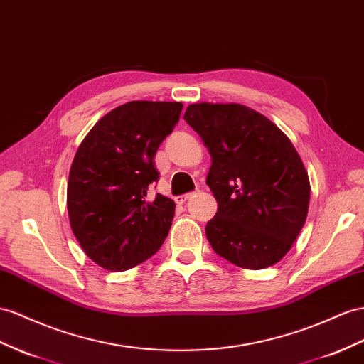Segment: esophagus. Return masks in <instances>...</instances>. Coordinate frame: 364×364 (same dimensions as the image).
<instances>
[{
    "label": "esophagus",
    "mask_w": 364,
    "mask_h": 364,
    "mask_svg": "<svg viewBox=\"0 0 364 364\" xmlns=\"http://www.w3.org/2000/svg\"><path fill=\"white\" fill-rule=\"evenodd\" d=\"M195 195V192H189V193H183V195H180V197H176L175 198V201L178 203V204H184L186 201H189L192 197Z\"/></svg>",
    "instance_id": "esophagus-1"
}]
</instances>
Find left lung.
I'll return each mask as SVG.
<instances>
[{"label":"left lung","instance_id":"left-lung-1","mask_svg":"<svg viewBox=\"0 0 364 364\" xmlns=\"http://www.w3.org/2000/svg\"><path fill=\"white\" fill-rule=\"evenodd\" d=\"M184 119L212 156L206 184L218 203L206 225L212 249L238 267L275 264L300 234L311 198L291 139L241 105H191Z\"/></svg>","mask_w":364,"mask_h":364}]
</instances>
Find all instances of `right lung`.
I'll use <instances>...</instances> for the list:
<instances>
[{
	"mask_svg": "<svg viewBox=\"0 0 364 364\" xmlns=\"http://www.w3.org/2000/svg\"><path fill=\"white\" fill-rule=\"evenodd\" d=\"M181 110V102H126L92 127L73 158L70 226L86 255L107 271L146 262L169 234L175 203L147 195L149 186L160 180L155 154Z\"/></svg>",
	"mask_w": 364,
	"mask_h": 364,
	"instance_id": "obj_1",
	"label": "right lung"
}]
</instances>
